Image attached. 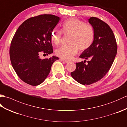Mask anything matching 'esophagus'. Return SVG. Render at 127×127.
I'll return each instance as SVG.
<instances>
[{
	"instance_id": "obj_1",
	"label": "esophagus",
	"mask_w": 127,
	"mask_h": 127,
	"mask_svg": "<svg viewBox=\"0 0 127 127\" xmlns=\"http://www.w3.org/2000/svg\"><path fill=\"white\" fill-rule=\"evenodd\" d=\"M60 60H61V61H62L64 62H65V63H69V61L65 60V59H63V58H60Z\"/></svg>"
}]
</instances>
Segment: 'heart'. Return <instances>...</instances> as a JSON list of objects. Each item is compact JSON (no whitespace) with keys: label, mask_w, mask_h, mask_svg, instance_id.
<instances>
[{"label":"heart","mask_w":127,"mask_h":127,"mask_svg":"<svg viewBox=\"0 0 127 127\" xmlns=\"http://www.w3.org/2000/svg\"><path fill=\"white\" fill-rule=\"evenodd\" d=\"M62 32L64 34H70V45L63 46L56 51V55L64 59L69 60L77 53L79 49L84 51L93 44L95 32L92 26L86 24L76 18L67 20L62 25ZM62 32L59 29H53L51 33V40L54 45H59L62 39Z\"/></svg>","instance_id":"1"}]
</instances>
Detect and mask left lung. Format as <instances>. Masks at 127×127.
I'll return each mask as SVG.
<instances>
[{"label": "left lung", "instance_id": "8db88e82", "mask_svg": "<svg viewBox=\"0 0 127 127\" xmlns=\"http://www.w3.org/2000/svg\"><path fill=\"white\" fill-rule=\"evenodd\" d=\"M88 21L94 28L95 37L91 46L83 51L79 57L85 59L84 63L87 59L90 61L87 64L83 61L76 63V69L71 72V77L83 85L98 81L107 74L117 51L115 37L109 26L96 17H91Z\"/></svg>", "mask_w": 127, "mask_h": 127}]
</instances>
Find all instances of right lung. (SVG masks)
Wrapping results in <instances>:
<instances>
[{"mask_svg": "<svg viewBox=\"0 0 127 127\" xmlns=\"http://www.w3.org/2000/svg\"><path fill=\"white\" fill-rule=\"evenodd\" d=\"M60 20L58 16L41 15L25 21L15 33L11 43L10 57L12 66L23 82L37 86L49 74L56 56L40 58L43 51L47 55L53 53L51 33Z\"/></svg>", "mask_w": 127, "mask_h": 127, "instance_id": "add662e5", "label": "right lung"}]
</instances>
